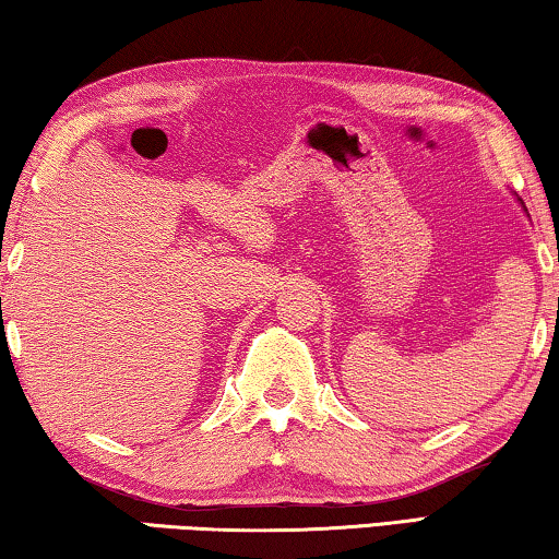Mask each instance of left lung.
I'll return each mask as SVG.
<instances>
[{
    "instance_id": "left-lung-1",
    "label": "left lung",
    "mask_w": 559,
    "mask_h": 559,
    "mask_svg": "<svg viewBox=\"0 0 559 559\" xmlns=\"http://www.w3.org/2000/svg\"><path fill=\"white\" fill-rule=\"evenodd\" d=\"M518 200H520V198H518Z\"/></svg>"
}]
</instances>
